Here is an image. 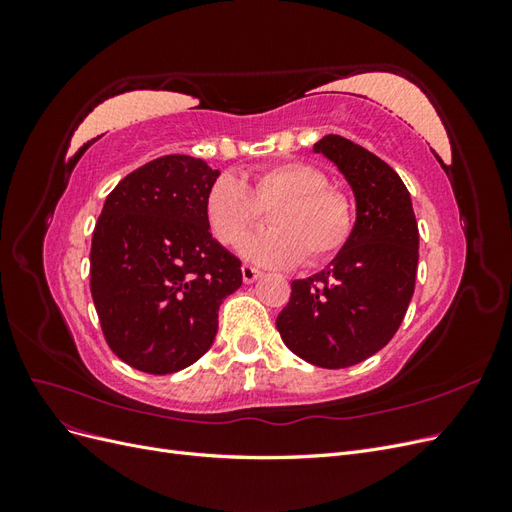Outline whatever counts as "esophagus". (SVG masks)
Returning <instances> with one entry per match:
<instances>
[{
	"mask_svg": "<svg viewBox=\"0 0 512 512\" xmlns=\"http://www.w3.org/2000/svg\"><path fill=\"white\" fill-rule=\"evenodd\" d=\"M241 275H243V282L245 284H254L256 280H258V277L262 275L256 267H250V265H243L241 267Z\"/></svg>",
	"mask_w": 512,
	"mask_h": 512,
	"instance_id": "esophagus-1",
	"label": "esophagus"
}]
</instances>
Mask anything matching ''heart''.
<instances>
[{
    "label": "heart",
    "mask_w": 512,
    "mask_h": 512,
    "mask_svg": "<svg viewBox=\"0 0 512 512\" xmlns=\"http://www.w3.org/2000/svg\"><path fill=\"white\" fill-rule=\"evenodd\" d=\"M269 211V230L241 241V256L262 267L305 265L335 256L354 226L352 200L331 188L327 175L307 162H284L260 170L250 183L220 175L205 196L213 237L235 245Z\"/></svg>",
    "instance_id": "obj_1"
}]
</instances>
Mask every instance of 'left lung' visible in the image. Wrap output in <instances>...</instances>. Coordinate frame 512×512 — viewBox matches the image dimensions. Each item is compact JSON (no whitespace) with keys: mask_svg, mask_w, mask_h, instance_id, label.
<instances>
[{"mask_svg":"<svg viewBox=\"0 0 512 512\" xmlns=\"http://www.w3.org/2000/svg\"><path fill=\"white\" fill-rule=\"evenodd\" d=\"M314 151L350 183L356 222L327 269L292 282L275 324L303 361L342 369L382 350L404 320L416 282L418 226L408 188L384 160L337 134Z\"/></svg>","mask_w":512,"mask_h":512,"instance_id":"8db88e82","label":"left lung"}]
</instances>
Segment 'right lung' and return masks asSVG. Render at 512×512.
Returning <instances> with one entry per match:
<instances>
[{"label":"right lung","instance_id":"add662e5","mask_svg":"<svg viewBox=\"0 0 512 512\" xmlns=\"http://www.w3.org/2000/svg\"><path fill=\"white\" fill-rule=\"evenodd\" d=\"M218 177L198 158L151 160L115 185L96 222L89 273L102 333L145 374L196 363L243 282L241 260L209 232L205 196Z\"/></svg>","mask_w":512,"mask_h":512}]
</instances>
